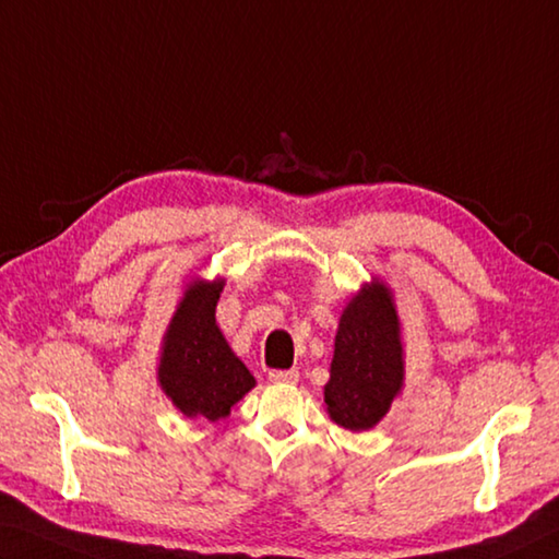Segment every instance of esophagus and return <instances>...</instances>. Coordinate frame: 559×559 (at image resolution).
Wrapping results in <instances>:
<instances>
[{
  "instance_id": "1",
  "label": "esophagus",
  "mask_w": 559,
  "mask_h": 559,
  "mask_svg": "<svg viewBox=\"0 0 559 559\" xmlns=\"http://www.w3.org/2000/svg\"><path fill=\"white\" fill-rule=\"evenodd\" d=\"M269 380L271 382H283V385H295V382L300 380V373L295 368H290V370H271Z\"/></svg>"
}]
</instances>
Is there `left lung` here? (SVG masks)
Returning a JSON list of instances; mask_svg holds the SVG:
<instances>
[{
    "mask_svg": "<svg viewBox=\"0 0 559 559\" xmlns=\"http://www.w3.org/2000/svg\"><path fill=\"white\" fill-rule=\"evenodd\" d=\"M404 385L402 326L385 283L373 278L342 312L324 404L332 421L368 431L385 417Z\"/></svg>",
    "mask_w": 559,
    "mask_h": 559,
    "instance_id": "obj_1",
    "label": "left lung"
}]
</instances>
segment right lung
Masks as SVG:
<instances>
[{
  "label": "right lung",
  "mask_w": 559,
  "mask_h": 559,
  "mask_svg": "<svg viewBox=\"0 0 559 559\" xmlns=\"http://www.w3.org/2000/svg\"><path fill=\"white\" fill-rule=\"evenodd\" d=\"M225 281L193 278L162 338L157 380L183 417L225 419L257 385L215 322Z\"/></svg>",
  "instance_id": "1"
}]
</instances>
